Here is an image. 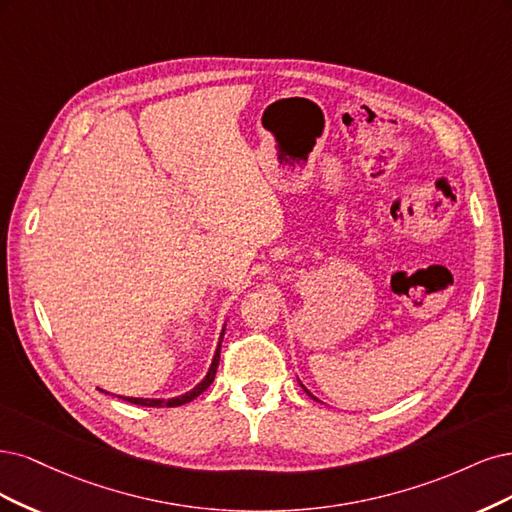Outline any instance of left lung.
<instances>
[{
  "label": "left lung",
  "mask_w": 512,
  "mask_h": 512,
  "mask_svg": "<svg viewBox=\"0 0 512 512\" xmlns=\"http://www.w3.org/2000/svg\"><path fill=\"white\" fill-rule=\"evenodd\" d=\"M302 387H304V385H302ZM304 391H306V393H308V395H310V398H315V395H312V393H310V391H308V389H306V387H304ZM315 400H317V398H315Z\"/></svg>",
  "instance_id": "obj_1"
}]
</instances>
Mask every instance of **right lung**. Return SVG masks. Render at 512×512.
I'll list each match as a JSON object with an SVG mask.
<instances>
[{
	"instance_id": "1",
	"label": "right lung",
	"mask_w": 512,
	"mask_h": 512,
	"mask_svg": "<svg viewBox=\"0 0 512 512\" xmlns=\"http://www.w3.org/2000/svg\"><path fill=\"white\" fill-rule=\"evenodd\" d=\"M223 334H225V327H223L221 338H219L217 353H214V357H212V364H210V370H208V374L204 376V381H202L200 385H197V387H193L191 391H187L185 395H178V398H170V400H146V398H123V400H125V402H129V404L148 406V408H163V406L172 408V406H183V404H187V402L195 400L197 395L204 393V391L210 387V383L214 381V374H217V368H219V357H221V340H223ZM119 398H121V395H119Z\"/></svg>"
}]
</instances>
